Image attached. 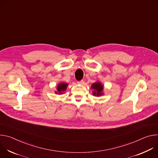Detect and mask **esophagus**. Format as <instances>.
Returning a JSON list of instances; mask_svg holds the SVG:
<instances>
[{
    "label": "esophagus",
    "instance_id": "obj_1",
    "mask_svg": "<svg viewBox=\"0 0 158 158\" xmlns=\"http://www.w3.org/2000/svg\"><path fill=\"white\" fill-rule=\"evenodd\" d=\"M78 84L80 85H84V81L83 80H81V81H79L77 82Z\"/></svg>",
    "mask_w": 158,
    "mask_h": 158
}]
</instances>
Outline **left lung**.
Wrapping results in <instances>:
<instances>
[{
    "mask_svg": "<svg viewBox=\"0 0 158 158\" xmlns=\"http://www.w3.org/2000/svg\"><path fill=\"white\" fill-rule=\"evenodd\" d=\"M103 85L100 81H96L91 85V89L93 90L92 95L95 97H100L103 95Z\"/></svg>",
    "mask_w": 158,
    "mask_h": 158,
    "instance_id": "8db88e82",
    "label": "left lung"
}]
</instances>
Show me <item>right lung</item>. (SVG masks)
I'll use <instances>...</instances> for the list:
<instances>
[{
  "instance_id": "add662e5",
  "label": "right lung",
  "mask_w": 158,
  "mask_h": 158,
  "mask_svg": "<svg viewBox=\"0 0 158 158\" xmlns=\"http://www.w3.org/2000/svg\"><path fill=\"white\" fill-rule=\"evenodd\" d=\"M68 86V84L64 82H60L56 86V90L55 92L56 94L61 95L64 94L67 89V86Z\"/></svg>"
}]
</instances>
